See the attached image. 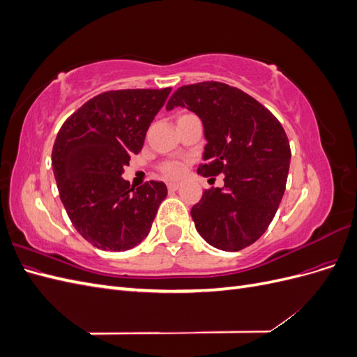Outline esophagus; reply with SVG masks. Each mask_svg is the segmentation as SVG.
Here are the masks:
<instances>
[{
  "label": "esophagus",
  "instance_id": "obj_1",
  "mask_svg": "<svg viewBox=\"0 0 357 357\" xmlns=\"http://www.w3.org/2000/svg\"><path fill=\"white\" fill-rule=\"evenodd\" d=\"M168 190L169 192H176L178 188H180V185H178V183H168Z\"/></svg>",
  "mask_w": 357,
  "mask_h": 357
}]
</instances>
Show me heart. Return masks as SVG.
<instances>
[{"label": "heart", "mask_w": 357, "mask_h": 357, "mask_svg": "<svg viewBox=\"0 0 357 357\" xmlns=\"http://www.w3.org/2000/svg\"><path fill=\"white\" fill-rule=\"evenodd\" d=\"M160 171L164 172L168 178H177L183 172V165L180 162L169 160V162H165V164H162Z\"/></svg>", "instance_id": "1"}]
</instances>
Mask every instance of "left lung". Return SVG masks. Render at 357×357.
Instances as JSON below:
<instances>
[{
    "instance_id": "8db88e82",
    "label": "left lung",
    "mask_w": 357,
    "mask_h": 357,
    "mask_svg": "<svg viewBox=\"0 0 357 357\" xmlns=\"http://www.w3.org/2000/svg\"><path fill=\"white\" fill-rule=\"evenodd\" d=\"M195 113L205 144L198 174H225L193 205L195 228L210 245L238 252L266 231L282 198L290 167V146L274 114L250 95L219 82L178 88L167 104Z\"/></svg>"
}]
</instances>
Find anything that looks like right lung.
Returning <instances> with one entry per match:
<instances>
[{"instance_id": "add662e5", "label": "right lung", "mask_w": 357, "mask_h": 357, "mask_svg": "<svg viewBox=\"0 0 357 357\" xmlns=\"http://www.w3.org/2000/svg\"><path fill=\"white\" fill-rule=\"evenodd\" d=\"M171 88L110 91L93 96L62 125L52 150L59 197L77 232L96 248L125 252L152 229L162 181L131 188L121 177L164 107Z\"/></svg>"}]
</instances>
